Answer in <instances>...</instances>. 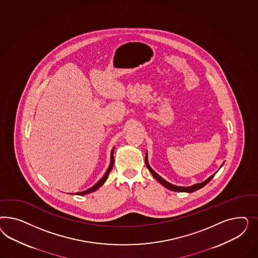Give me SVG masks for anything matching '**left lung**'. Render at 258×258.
<instances>
[{
	"label": "left lung",
	"mask_w": 258,
	"mask_h": 258,
	"mask_svg": "<svg viewBox=\"0 0 258 258\" xmlns=\"http://www.w3.org/2000/svg\"><path fill=\"white\" fill-rule=\"evenodd\" d=\"M145 160H146V164H147V166H148V168H149L150 173L153 175V177H154L162 185H164V187L167 188V189H169V190H171V191H176V192H188V193H191V192L197 191V190H199V189L203 187L204 185H206V184L214 178V176L216 175V173H215V174L212 175L211 177H209L207 180H204L203 182L197 183V184H194V185H192V186H188V187L176 186V185H173L171 183H169L168 181L164 180L162 177H160V176L157 174L156 172L154 171V170L149 166V163H148V155H146V159H145Z\"/></svg>",
	"instance_id": "obj_1"
}]
</instances>
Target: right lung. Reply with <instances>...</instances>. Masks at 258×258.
<instances>
[{
    "mask_svg": "<svg viewBox=\"0 0 258 258\" xmlns=\"http://www.w3.org/2000/svg\"><path fill=\"white\" fill-rule=\"evenodd\" d=\"M113 163H114V158H113V149H112V150H111V153H110V164H109V168H108L107 172L105 173V175L103 176V178H102L101 180H99V181H97L93 187L88 189L86 191H83V192H78V193H77V195H86V194H89V193L94 192V191L97 190L98 188L100 187L102 184H103V183L106 181V180H107V178H108V176H109V172H110V170L112 169Z\"/></svg>",
    "mask_w": 258,
    "mask_h": 258,
    "instance_id": "obj_1",
    "label": "right lung"
}]
</instances>
